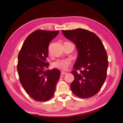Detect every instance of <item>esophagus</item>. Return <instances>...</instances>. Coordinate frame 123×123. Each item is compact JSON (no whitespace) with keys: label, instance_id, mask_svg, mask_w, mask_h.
I'll return each instance as SVG.
<instances>
[{"label":"esophagus","instance_id":"1","mask_svg":"<svg viewBox=\"0 0 123 123\" xmlns=\"http://www.w3.org/2000/svg\"><path fill=\"white\" fill-rule=\"evenodd\" d=\"M66 74H67V73L65 72L62 71V72H61V75H66Z\"/></svg>","mask_w":123,"mask_h":123}]
</instances>
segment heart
<instances>
[{
    "mask_svg": "<svg viewBox=\"0 0 123 123\" xmlns=\"http://www.w3.org/2000/svg\"><path fill=\"white\" fill-rule=\"evenodd\" d=\"M71 61L69 60H58L54 62L52 64V66L54 68H58L61 70H66L69 65L71 64Z\"/></svg>",
    "mask_w": 123,
    "mask_h": 123,
    "instance_id": "1",
    "label": "heart"
}]
</instances>
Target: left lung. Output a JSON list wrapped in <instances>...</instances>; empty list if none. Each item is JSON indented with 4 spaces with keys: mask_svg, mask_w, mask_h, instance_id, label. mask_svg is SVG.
Returning <instances> with one entry per match:
<instances>
[{
    "mask_svg": "<svg viewBox=\"0 0 123 123\" xmlns=\"http://www.w3.org/2000/svg\"><path fill=\"white\" fill-rule=\"evenodd\" d=\"M62 32L78 50L74 70L71 72L74 76L71 85L72 92L81 98L92 97L100 91L107 77L108 55L103 42L96 34L86 29Z\"/></svg>",
    "mask_w": 123,
    "mask_h": 123,
    "instance_id": "8db88e82",
    "label": "left lung"
}]
</instances>
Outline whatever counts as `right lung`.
Instances as JSON below:
<instances>
[{"label":"right lung","mask_w":123,"mask_h":123,"mask_svg":"<svg viewBox=\"0 0 123 123\" xmlns=\"http://www.w3.org/2000/svg\"><path fill=\"white\" fill-rule=\"evenodd\" d=\"M58 31L37 30L25 40L18 55L17 72L21 85L26 93L37 101H45L53 97L60 76L57 69L45 71L49 44Z\"/></svg>","instance_id":"right-lung-1"}]
</instances>
